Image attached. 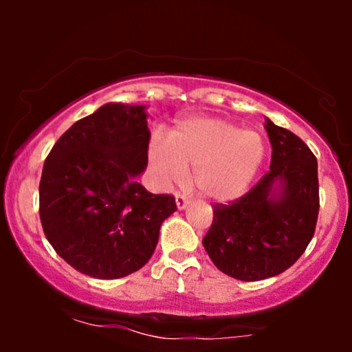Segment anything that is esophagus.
<instances>
[{"label": "esophagus", "mask_w": 352, "mask_h": 352, "mask_svg": "<svg viewBox=\"0 0 352 352\" xmlns=\"http://www.w3.org/2000/svg\"><path fill=\"white\" fill-rule=\"evenodd\" d=\"M187 205H189V199H187L186 195H182V194H179V192H177V194H176L177 210H184V208H187Z\"/></svg>", "instance_id": "obj_1"}]
</instances>
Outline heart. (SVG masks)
I'll return each mask as SVG.
<instances>
[{
  "mask_svg": "<svg viewBox=\"0 0 352 352\" xmlns=\"http://www.w3.org/2000/svg\"><path fill=\"white\" fill-rule=\"evenodd\" d=\"M148 158L162 184L192 181L206 199L228 201L248 189L264 158V142L252 129H240L223 118L194 117L177 124L166 142L155 141Z\"/></svg>",
  "mask_w": 352,
  "mask_h": 352,
  "instance_id": "heart-1",
  "label": "heart"
}]
</instances>
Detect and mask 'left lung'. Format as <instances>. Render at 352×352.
Listing matches in <instances>:
<instances>
[{
	"label": "left lung",
	"mask_w": 352,
	"mask_h": 352,
	"mask_svg": "<svg viewBox=\"0 0 352 352\" xmlns=\"http://www.w3.org/2000/svg\"><path fill=\"white\" fill-rule=\"evenodd\" d=\"M271 170L229 205H213L201 240L221 272L243 282L278 276L305 253L319 214L317 160L296 134L266 118Z\"/></svg>",
	"instance_id": "left-lung-1"
}]
</instances>
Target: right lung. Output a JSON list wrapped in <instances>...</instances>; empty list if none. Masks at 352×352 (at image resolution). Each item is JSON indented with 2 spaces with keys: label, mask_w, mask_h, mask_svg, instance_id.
Masks as SVG:
<instances>
[{
  "label": "right lung",
  "mask_w": 352,
  "mask_h": 352,
  "mask_svg": "<svg viewBox=\"0 0 352 352\" xmlns=\"http://www.w3.org/2000/svg\"><path fill=\"white\" fill-rule=\"evenodd\" d=\"M151 131L144 105L109 102L72 124L51 148L40 181L47 242L94 278L136 272L155 252L175 197L139 184Z\"/></svg>",
  "instance_id": "add662e5"
}]
</instances>
